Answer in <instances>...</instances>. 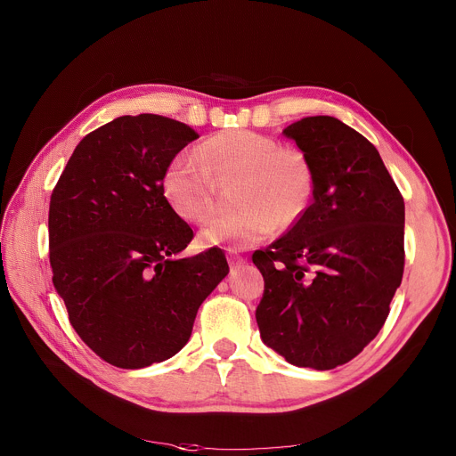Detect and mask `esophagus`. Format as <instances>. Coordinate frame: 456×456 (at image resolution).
I'll return each mask as SVG.
<instances>
[{"mask_svg": "<svg viewBox=\"0 0 456 456\" xmlns=\"http://www.w3.org/2000/svg\"><path fill=\"white\" fill-rule=\"evenodd\" d=\"M229 265H231V270H238L246 265V258H242L240 255L229 253Z\"/></svg>", "mask_w": 456, "mask_h": 456, "instance_id": "esophagus-1", "label": "esophagus"}]
</instances>
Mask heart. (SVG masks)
Returning <instances> with one entry per match:
<instances>
[{"label":"heart","mask_w":456,"mask_h":456,"mask_svg":"<svg viewBox=\"0 0 456 456\" xmlns=\"http://www.w3.org/2000/svg\"><path fill=\"white\" fill-rule=\"evenodd\" d=\"M198 159L175 157L162 177L167 205L186 222L200 224L212 214V179H242L236 191V205L242 208L212 220L200 232L205 248H249L268 238L277 224H296L313 200L308 160L294 148H279L272 136L220 133L201 143Z\"/></svg>","instance_id":"1"}]
</instances>
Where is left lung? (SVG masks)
I'll return each instance as SVG.
<instances>
[{"mask_svg":"<svg viewBox=\"0 0 456 456\" xmlns=\"http://www.w3.org/2000/svg\"><path fill=\"white\" fill-rule=\"evenodd\" d=\"M314 177L294 227L253 253L260 338L297 368L349 362L385 325L404 266V201L373 143L338 118L282 129Z\"/></svg>","mask_w":456,"mask_h":456,"instance_id":"1","label":"left lung"}]
</instances>
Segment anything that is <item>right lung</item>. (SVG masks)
Listing matches in <instances>:
<instances>
[{"mask_svg":"<svg viewBox=\"0 0 456 456\" xmlns=\"http://www.w3.org/2000/svg\"><path fill=\"white\" fill-rule=\"evenodd\" d=\"M198 133L157 114L86 134L50 201V265L69 323L105 362L140 370L179 353L198 308L229 273L222 249L181 258L190 225L162 177Z\"/></svg>","mask_w":456,"mask_h":456,"instance_id":"1","label":"right lung"}]
</instances>
